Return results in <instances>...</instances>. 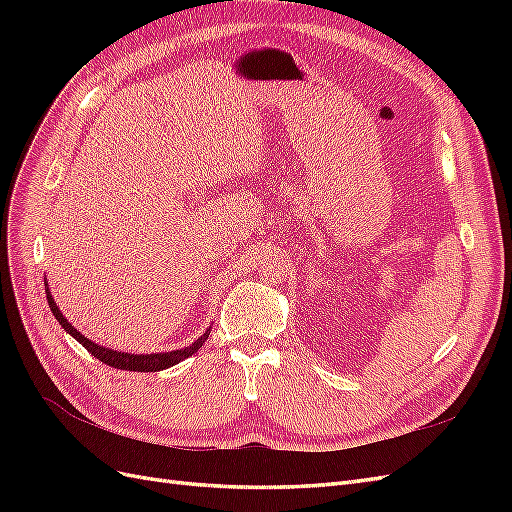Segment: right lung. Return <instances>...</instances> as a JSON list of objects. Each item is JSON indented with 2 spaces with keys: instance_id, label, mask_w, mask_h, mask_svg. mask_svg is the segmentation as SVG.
Here are the masks:
<instances>
[{
  "instance_id": "right-lung-1",
  "label": "right lung",
  "mask_w": 512,
  "mask_h": 512,
  "mask_svg": "<svg viewBox=\"0 0 512 512\" xmlns=\"http://www.w3.org/2000/svg\"><path fill=\"white\" fill-rule=\"evenodd\" d=\"M46 299H49V307L53 316L57 318V322L64 327V331H68L76 342H79L83 348H87L89 354H94L98 361L111 365L115 369H126V371H162V369H168L173 367L177 363H181L183 359H188V356H192L194 352H198V348L203 346L207 342V337L211 331H207L203 337H198L196 342L188 348L183 350H173V352H160V354H128V352H117V350H108V348H102L98 344L91 342V339H87L85 335H81L79 331H76L72 324L61 316L59 307L55 305V301L51 299V292L49 288H46Z\"/></svg>"
}]
</instances>
